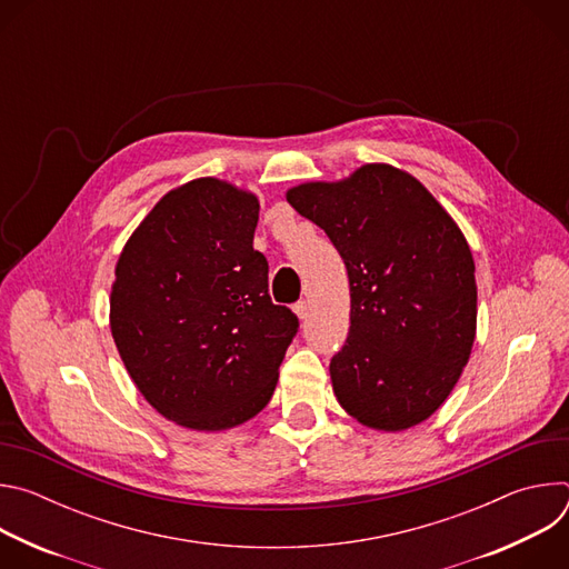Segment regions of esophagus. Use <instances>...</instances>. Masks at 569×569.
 I'll list each match as a JSON object with an SVG mask.
<instances>
[{
	"label": "esophagus",
	"mask_w": 569,
	"mask_h": 569,
	"mask_svg": "<svg viewBox=\"0 0 569 569\" xmlns=\"http://www.w3.org/2000/svg\"><path fill=\"white\" fill-rule=\"evenodd\" d=\"M292 310H295V315H297L299 319H306V317H308V301H297V303L292 306Z\"/></svg>",
	"instance_id": "34e87169"
}]
</instances>
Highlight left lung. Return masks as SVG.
I'll return each instance as SVG.
<instances>
[{"mask_svg":"<svg viewBox=\"0 0 569 569\" xmlns=\"http://www.w3.org/2000/svg\"><path fill=\"white\" fill-rule=\"evenodd\" d=\"M286 200L327 231L347 266L351 327L329 367L342 410L380 432L428 421L455 389L477 333L463 231L415 176L391 164L297 184Z\"/></svg>","mask_w":569,"mask_h":569,"instance_id":"8db88e82","label":"left lung"}]
</instances>
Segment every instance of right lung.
I'll return each mask as SVG.
<instances>
[{
    "label": "right lung",
    "instance_id": "add662e5",
    "mask_svg": "<svg viewBox=\"0 0 569 569\" xmlns=\"http://www.w3.org/2000/svg\"><path fill=\"white\" fill-rule=\"evenodd\" d=\"M257 193L198 178L161 198L119 254L110 331L132 382L173 423L220 432L270 402L299 321L268 295Z\"/></svg>",
    "mask_w": 569,
    "mask_h": 569
}]
</instances>
